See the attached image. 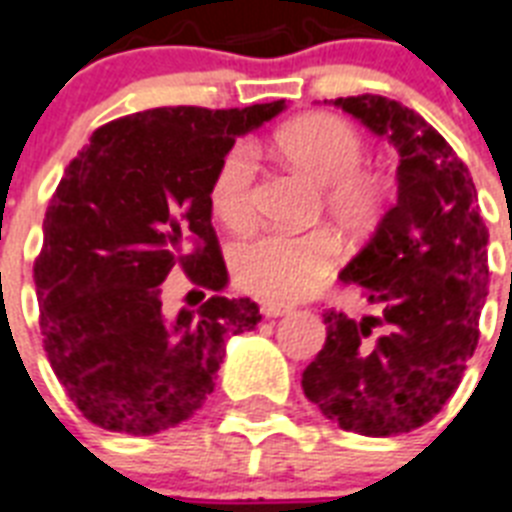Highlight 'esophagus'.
<instances>
[{
	"label": "esophagus",
	"mask_w": 512,
	"mask_h": 512,
	"mask_svg": "<svg viewBox=\"0 0 512 512\" xmlns=\"http://www.w3.org/2000/svg\"><path fill=\"white\" fill-rule=\"evenodd\" d=\"M260 313H263L265 318H278V315L289 313V305H278V302H263V305H260Z\"/></svg>",
	"instance_id": "34e87169"
}]
</instances>
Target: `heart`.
Instances as JSON below:
<instances>
[{
	"label": "heart",
	"instance_id": "1",
	"mask_svg": "<svg viewBox=\"0 0 512 512\" xmlns=\"http://www.w3.org/2000/svg\"><path fill=\"white\" fill-rule=\"evenodd\" d=\"M278 149L294 168L323 186V213L347 234H368L384 215L389 184L365 170L368 144L352 123L336 115H305L278 134ZM257 149L236 141L220 157L210 181V207L228 228H247L255 218ZM339 255V242L326 228L307 234L263 231L231 252L236 284L268 302H292L321 284Z\"/></svg>",
	"mask_w": 512,
	"mask_h": 512
}]
</instances>
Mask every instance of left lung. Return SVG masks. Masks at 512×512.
I'll use <instances>...</instances> for the list:
<instances>
[{"mask_svg":"<svg viewBox=\"0 0 512 512\" xmlns=\"http://www.w3.org/2000/svg\"><path fill=\"white\" fill-rule=\"evenodd\" d=\"M334 105L394 144L400 186L397 205L339 273L363 286L381 315L355 321L326 310V344L302 373V389L339 429L407 434L455 394L479 344L489 231L471 173L418 112L376 94Z\"/></svg>","mask_w":512,"mask_h":512,"instance_id":"left-lung-1","label":"left lung"}]
</instances>
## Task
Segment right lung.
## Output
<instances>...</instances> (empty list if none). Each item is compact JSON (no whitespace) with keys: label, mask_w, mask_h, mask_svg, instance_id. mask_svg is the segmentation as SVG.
Returning <instances> with one entry per match:
<instances>
[{"label":"right lung","mask_w":512,"mask_h":512,"mask_svg":"<svg viewBox=\"0 0 512 512\" xmlns=\"http://www.w3.org/2000/svg\"><path fill=\"white\" fill-rule=\"evenodd\" d=\"M284 107L134 112L97 128L65 168L33 281L44 352L86 421L134 436L173 429L215 389L228 336L257 326L252 299L220 297L210 181L236 136ZM178 267L214 297L165 319L159 284Z\"/></svg>","instance_id":"right-lung-1"}]
</instances>
